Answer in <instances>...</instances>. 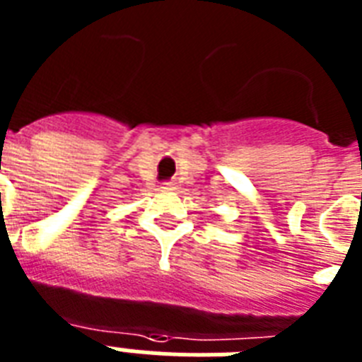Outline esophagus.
Masks as SVG:
<instances>
[{"label":"esophagus","mask_w":362,"mask_h":362,"mask_svg":"<svg viewBox=\"0 0 362 362\" xmlns=\"http://www.w3.org/2000/svg\"><path fill=\"white\" fill-rule=\"evenodd\" d=\"M165 190H175V183H165Z\"/></svg>","instance_id":"esophagus-1"}]
</instances>
